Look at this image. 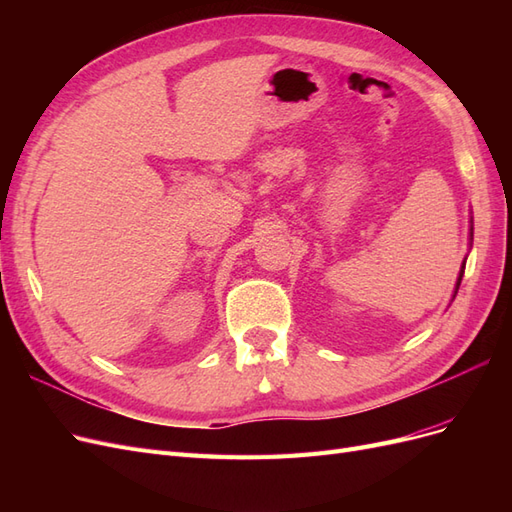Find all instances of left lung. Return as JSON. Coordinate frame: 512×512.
<instances>
[{
  "instance_id": "left-lung-1",
  "label": "left lung",
  "mask_w": 512,
  "mask_h": 512,
  "mask_svg": "<svg viewBox=\"0 0 512 512\" xmlns=\"http://www.w3.org/2000/svg\"><path fill=\"white\" fill-rule=\"evenodd\" d=\"M463 269H466V267H461V275H463ZM461 275H459V280H457V288H459V284H461Z\"/></svg>"
}]
</instances>
